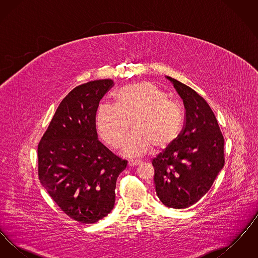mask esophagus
Wrapping results in <instances>:
<instances>
[{"label":"esophagus","mask_w":258,"mask_h":258,"mask_svg":"<svg viewBox=\"0 0 258 258\" xmlns=\"http://www.w3.org/2000/svg\"><path fill=\"white\" fill-rule=\"evenodd\" d=\"M141 163V160H128V165L130 166H137Z\"/></svg>","instance_id":"1"}]
</instances>
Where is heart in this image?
<instances>
[{
    "instance_id": "1",
    "label": "heart",
    "mask_w": 258,
    "mask_h": 258,
    "mask_svg": "<svg viewBox=\"0 0 258 258\" xmlns=\"http://www.w3.org/2000/svg\"><path fill=\"white\" fill-rule=\"evenodd\" d=\"M115 105L101 103L96 113L97 131L112 148H119L128 131L133 133L123 145L127 157H142L153 146H168L177 138L183 124L179 104L155 84L142 81L120 88L114 94Z\"/></svg>"
}]
</instances>
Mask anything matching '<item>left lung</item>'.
<instances>
[{"mask_svg":"<svg viewBox=\"0 0 258 258\" xmlns=\"http://www.w3.org/2000/svg\"><path fill=\"white\" fill-rule=\"evenodd\" d=\"M182 98L185 110L182 133L154 159V182L160 201L184 209L208 192L224 165V140L214 112L195 90L165 76Z\"/></svg>","mask_w":258,"mask_h":258,"instance_id":"obj_1","label":"left lung"}]
</instances>
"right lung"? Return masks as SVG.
Wrapping results in <instances>:
<instances>
[{"label":"right lung","mask_w":258,"mask_h":258,"mask_svg":"<svg viewBox=\"0 0 258 258\" xmlns=\"http://www.w3.org/2000/svg\"><path fill=\"white\" fill-rule=\"evenodd\" d=\"M111 79L74 88L61 100L38 148V177L56 204L81 223H94L114 208L117 178L127 160L98 140L96 113Z\"/></svg>","instance_id":"right-lung-1"}]
</instances>
